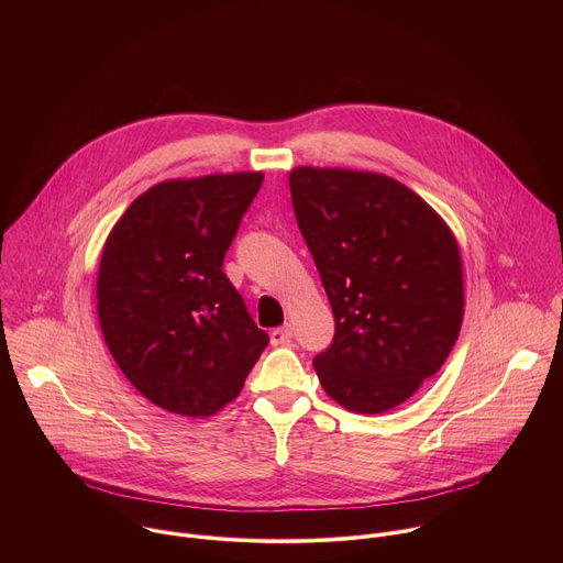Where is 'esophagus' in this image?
Returning a JSON list of instances; mask_svg holds the SVG:
<instances>
[{"label":"esophagus","instance_id":"34e87169","mask_svg":"<svg viewBox=\"0 0 563 563\" xmlns=\"http://www.w3.org/2000/svg\"><path fill=\"white\" fill-rule=\"evenodd\" d=\"M269 341H272V345H289V341H291V328H289V325L276 328V330L269 334Z\"/></svg>","mask_w":563,"mask_h":563}]
</instances>
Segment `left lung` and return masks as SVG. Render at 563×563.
I'll use <instances>...</instances> for the list:
<instances>
[{"label":"left lung","instance_id":"1","mask_svg":"<svg viewBox=\"0 0 563 563\" xmlns=\"http://www.w3.org/2000/svg\"><path fill=\"white\" fill-rule=\"evenodd\" d=\"M289 189L336 320L332 345L313 356L318 380L350 412H387L459 339L456 240L421 196L380 174L298 167Z\"/></svg>","mask_w":563,"mask_h":563}]
</instances>
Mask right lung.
<instances>
[{"label":"right lung","mask_w":563,"mask_h":563,"mask_svg":"<svg viewBox=\"0 0 563 563\" xmlns=\"http://www.w3.org/2000/svg\"><path fill=\"white\" fill-rule=\"evenodd\" d=\"M263 174L167 180L111 229L98 318L122 374L151 404L211 417L245 385L269 343L222 272Z\"/></svg>","instance_id":"add662e5"}]
</instances>
